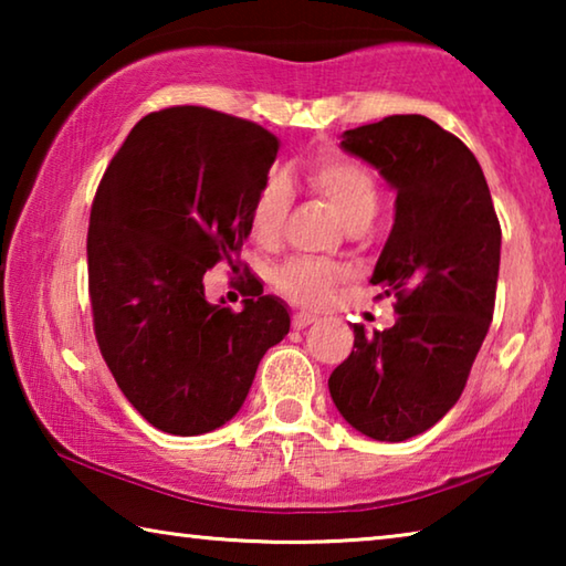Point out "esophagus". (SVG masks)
<instances>
[{
	"label": "esophagus",
	"instance_id": "34e87169",
	"mask_svg": "<svg viewBox=\"0 0 566 566\" xmlns=\"http://www.w3.org/2000/svg\"><path fill=\"white\" fill-rule=\"evenodd\" d=\"M317 322V314H310V312H296L292 317V327L294 329H306L310 324Z\"/></svg>",
	"mask_w": 566,
	"mask_h": 566
}]
</instances>
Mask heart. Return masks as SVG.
Here are the masks:
<instances>
[{
  "instance_id": "1",
  "label": "heart",
  "mask_w": 566,
  "mask_h": 566,
  "mask_svg": "<svg viewBox=\"0 0 566 566\" xmlns=\"http://www.w3.org/2000/svg\"><path fill=\"white\" fill-rule=\"evenodd\" d=\"M306 185L337 209L342 222L349 229H361L375 219L379 209V181L367 165L347 155H319L304 169ZM286 209H290V189L286 181L272 177L254 197L249 212V229L256 242L270 244L282 234ZM347 280V270L327 260H300L284 262L274 272V284L290 300L322 306L332 300L337 286Z\"/></svg>"
}]
</instances>
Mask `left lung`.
<instances>
[{
	"mask_svg": "<svg viewBox=\"0 0 566 566\" xmlns=\"http://www.w3.org/2000/svg\"><path fill=\"white\" fill-rule=\"evenodd\" d=\"M342 147L397 189L395 227L371 274L395 327L364 334L329 377L339 415L379 442L434 427L462 397L490 332L502 227L476 157L421 114L347 129Z\"/></svg>",
	"mask_w": 566,
	"mask_h": 566,
	"instance_id": "1",
	"label": "left lung"
}]
</instances>
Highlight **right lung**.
Listing matches in <instances>:
<instances>
[{
  "label": "right lung",
  "instance_id": "add662e5",
  "mask_svg": "<svg viewBox=\"0 0 566 566\" xmlns=\"http://www.w3.org/2000/svg\"><path fill=\"white\" fill-rule=\"evenodd\" d=\"M280 139L207 107L134 124L97 187L87 232L94 337L122 395L167 434L212 432L244 405L290 312L247 276L244 310L209 304L205 274L237 256Z\"/></svg>",
  "mask_w": 566,
  "mask_h": 566
}]
</instances>
